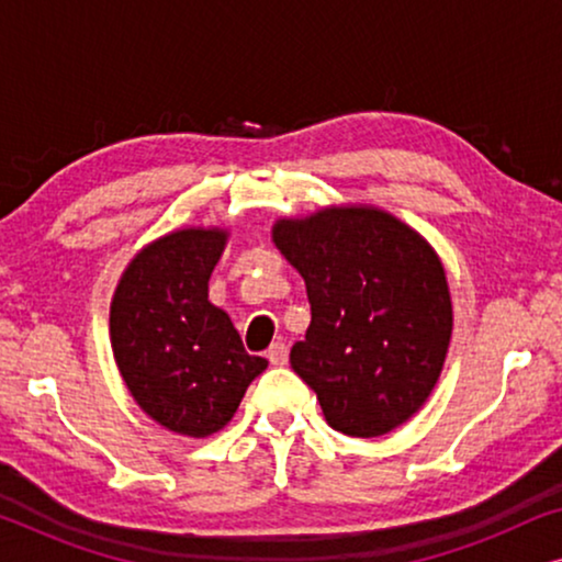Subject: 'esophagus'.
<instances>
[{"label":"esophagus","instance_id":"34e87169","mask_svg":"<svg viewBox=\"0 0 562 562\" xmlns=\"http://www.w3.org/2000/svg\"><path fill=\"white\" fill-rule=\"evenodd\" d=\"M268 360H271V366H286L289 360V348L283 342H273L271 348H268Z\"/></svg>","mask_w":562,"mask_h":562}]
</instances>
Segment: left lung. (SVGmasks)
Listing matches in <instances>:
<instances>
[{
    "instance_id": "8db88e82",
    "label": "left lung",
    "mask_w": 562,
    "mask_h": 562,
    "mask_svg": "<svg viewBox=\"0 0 562 562\" xmlns=\"http://www.w3.org/2000/svg\"><path fill=\"white\" fill-rule=\"evenodd\" d=\"M271 237L306 283L312 322L289 360L327 425L381 437L409 422L440 381L452 335L448 276L432 245L373 204L281 217Z\"/></svg>"
}]
</instances>
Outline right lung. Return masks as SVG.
<instances>
[{
    "label": "right lung",
    "instance_id": "1",
    "mask_svg": "<svg viewBox=\"0 0 562 562\" xmlns=\"http://www.w3.org/2000/svg\"><path fill=\"white\" fill-rule=\"evenodd\" d=\"M225 227H179L143 245L110 304L114 363L135 404L168 432L210 437L235 417L268 360L248 356L210 276Z\"/></svg>",
    "mask_w": 562,
    "mask_h": 562
}]
</instances>
